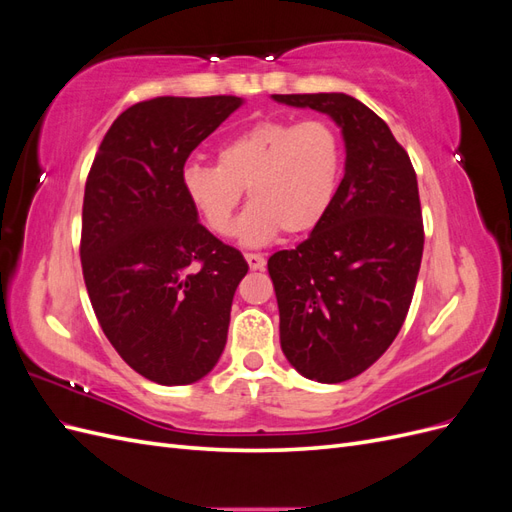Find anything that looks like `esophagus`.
I'll use <instances>...</instances> for the list:
<instances>
[{
  "mask_svg": "<svg viewBox=\"0 0 512 512\" xmlns=\"http://www.w3.org/2000/svg\"><path fill=\"white\" fill-rule=\"evenodd\" d=\"M245 260H247V265H250L252 271H262L267 265V260L262 258L260 254H245Z\"/></svg>",
  "mask_w": 512,
  "mask_h": 512,
  "instance_id": "esophagus-1",
  "label": "esophagus"
}]
</instances>
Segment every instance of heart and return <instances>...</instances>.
Segmentation results:
<instances>
[{"label": "heart", "mask_w": 512, "mask_h": 512, "mask_svg": "<svg viewBox=\"0 0 512 512\" xmlns=\"http://www.w3.org/2000/svg\"><path fill=\"white\" fill-rule=\"evenodd\" d=\"M344 145L324 119H265L218 149V166L190 164L181 185L192 209L215 235H230L247 190L252 200L237 224L245 245H262L280 232L303 235L333 205Z\"/></svg>", "instance_id": "1"}]
</instances>
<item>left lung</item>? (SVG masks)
I'll use <instances>...</instances> for the list:
<instances>
[{
	"label": "left lung",
	"mask_w": 512,
	"mask_h": 512,
	"mask_svg": "<svg viewBox=\"0 0 512 512\" xmlns=\"http://www.w3.org/2000/svg\"><path fill=\"white\" fill-rule=\"evenodd\" d=\"M273 100L329 115L344 136L331 209L303 243L269 258L286 359L309 380L337 384L374 365L408 316L425 243L416 173L389 126L356 98Z\"/></svg>",
	"instance_id": "8db88e82"
}]
</instances>
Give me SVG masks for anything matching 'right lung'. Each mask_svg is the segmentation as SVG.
<instances>
[{
	"instance_id": "1",
	"label": "right lung",
	"mask_w": 512,
	"mask_h": 512,
	"mask_svg": "<svg viewBox=\"0 0 512 512\" xmlns=\"http://www.w3.org/2000/svg\"><path fill=\"white\" fill-rule=\"evenodd\" d=\"M243 104L237 96L138 102L108 128L83 200L81 265L108 342L164 386L205 378L226 346L241 252L198 222L185 160Z\"/></svg>"
}]
</instances>
